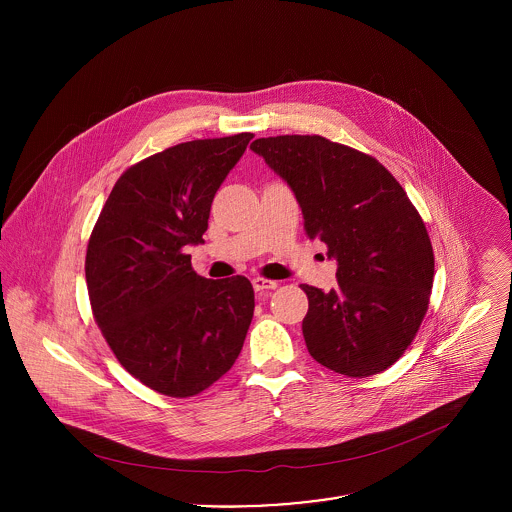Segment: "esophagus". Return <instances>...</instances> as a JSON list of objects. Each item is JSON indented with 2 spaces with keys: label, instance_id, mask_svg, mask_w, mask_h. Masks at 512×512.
I'll list each match as a JSON object with an SVG mask.
<instances>
[{
  "label": "esophagus",
  "instance_id": "34e87169",
  "mask_svg": "<svg viewBox=\"0 0 512 512\" xmlns=\"http://www.w3.org/2000/svg\"><path fill=\"white\" fill-rule=\"evenodd\" d=\"M252 286L258 293L270 292V290H276L278 288V282L274 280H266V278H254L252 280Z\"/></svg>",
  "mask_w": 512,
  "mask_h": 512
}]
</instances>
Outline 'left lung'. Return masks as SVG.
I'll return each instance as SVG.
<instances>
[{
	"label": "left lung",
	"mask_w": 512,
	"mask_h": 512,
	"mask_svg": "<svg viewBox=\"0 0 512 512\" xmlns=\"http://www.w3.org/2000/svg\"><path fill=\"white\" fill-rule=\"evenodd\" d=\"M250 149L292 187L305 234L337 260V290L301 284L309 355L355 378L394 365L424 321L434 284L432 242L406 191L372 155L323 136L260 138Z\"/></svg>",
	"instance_id": "left-lung-1"
}]
</instances>
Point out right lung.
Returning a JSON list of instances; mask_svg holds the SVG:
<instances>
[{
	"label": "right lung",
	"instance_id": "right-lung-1",
	"mask_svg": "<svg viewBox=\"0 0 512 512\" xmlns=\"http://www.w3.org/2000/svg\"><path fill=\"white\" fill-rule=\"evenodd\" d=\"M252 138L149 155L122 173L92 228L84 272L94 321L120 365L159 394L207 390L242 351L252 284L199 276L185 246L205 242L215 193Z\"/></svg>",
	"mask_w": 512,
	"mask_h": 512
}]
</instances>
